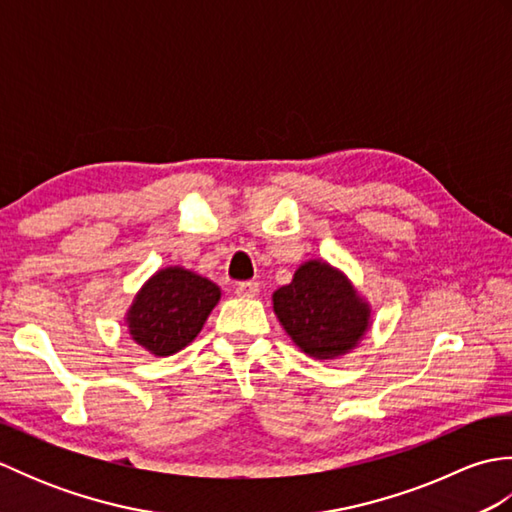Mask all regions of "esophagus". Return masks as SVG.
<instances>
[{
    "label": "esophagus",
    "instance_id": "34e87169",
    "mask_svg": "<svg viewBox=\"0 0 512 512\" xmlns=\"http://www.w3.org/2000/svg\"><path fill=\"white\" fill-rule=\"evenodd\" d=\"M235 295L242 299H253L259 295V284L257 281H242V284L235 286Z\"/></svg>",
    "mask_w": 512,
    "mask_h": 512
}]
</instances>
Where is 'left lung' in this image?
<instances>
[{
	"mask_svg": "<svg viewBox=\"0 0 512 512\" xmlns=\"http://www.w3.org/2000/svg\"><path fill=\"white\" fill-rule=\"evenodd\" d=\"M273 312L292 343L317 361L356 350L374 321L372 303L325 259L303 262L290 284L273 292Z\"/></svg>",
	"mask_w": 512,
	"mask_h": 512,
	"instance_id": "left-lung-1",
	"label": "left lung"
}]
</instances>
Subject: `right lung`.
Segmentation results:
<instances>
[{"mask_svg": "<svg viewBox=\"0 0 512 512\" xmlns=\"http://www.w3.org/2000/svg\"><path fill=\"white\" fill-rule=\"evenodd\" d=\"M220 297V286L189 268H160L125 312L129 339L151 356L176 354L195 341Z\"/></svg>", "mask_w": 512, "mask_h": 512, "instance_id": "obj_1", "label": "right lung"}]
</instances>
